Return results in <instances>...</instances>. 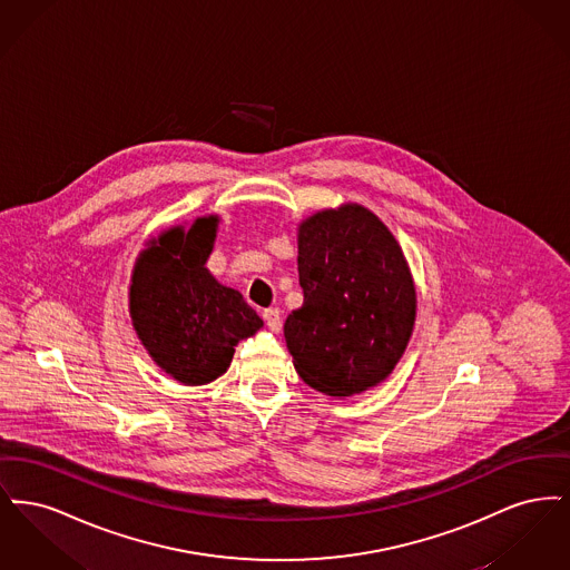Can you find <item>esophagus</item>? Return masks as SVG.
Masks as SVG:
<instances>
[{"label": "esophagus", "mask_w": 570, "mask_h": 570, "mask_svg": "<svg viewBox=\"0 0 570 570\" xmlns=\"http://www.w3.org/2000/svg\"><path fill=\"white\" fill-rule=\"evenodd\" d=\"M263 318H265V325L269 326L272 331H277L282 325V312L277 307H269L263 312Z\"/></svg>", "instance_id": "obj_1"}]
</instances>
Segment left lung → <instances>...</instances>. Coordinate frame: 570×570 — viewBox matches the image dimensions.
<instances>
[{
	"label": "left lung",
	"instance_id": "1",
	"mask_svg": "<svg viewBox=\"0 0 570 570\" xmlns=\"http://www.w3.org/2000/svg\"><path fill=\"white\" fill-rule=\"evenodd\" d=\"M303 305L284 325L298 376L333 397L386 379L407 340L416 295L395 237L372 212L344 205L298 226Z\"/></svg>",
	"mask_w": 570,
	"mask_h": 570
}]
</instances>
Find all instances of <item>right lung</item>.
Masks as SVG:
<instances>
[{"label":"right lung","mask_w":570,"mask_h":570,"mask_svg":"<svg viewBox=\"0 0 570 570\" xmlns=\"http://www.w3.org/2000/svg\"><path fill=\"white\" fill-rule=\"evenodd\" d=\"M217 217H198L160 235L136 263L130 314L142 346L166 374L184 384L222 376L235 346L263 321L239 291L217 284L205 269L216 239Z\"/></svg>","instance_id":"1"}]
</instances>
